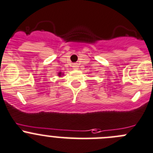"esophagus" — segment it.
Masks as SVG:
<instances>
[{
	"label": "esophagus",
	"mask_w": 153,
	"mask_h": 153,
	"mask_svg": "<svg viewBox=\"0 0 153 153\" xmlns=\"http://www.w3.org/2000/svg\"><path fill=\"white\" fill-rule=\"evenodd\" d=\"M72 67H73L74 69H78V67H79V65H78V64H77V63H74L73 65H72Z\"/></svg>",
	"instance_id": "obj_1"
}]
</instances>
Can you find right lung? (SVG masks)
I'll return each mask as SVG.
<instances>
[{"label":"right lung","instance_id":"right-lung-1","mask_svg":"<svg viewBox=\"0 0 153 153\" xmlns=\"http://www.w3.org/2000/svg\"><path fill=\"white\" fill-rule=\"evenodd\" d=\"M61 74H62V73H61V72H59V76H61Z\"/></svg>","mask_w":153,"mask_h":153}]
</instances>
